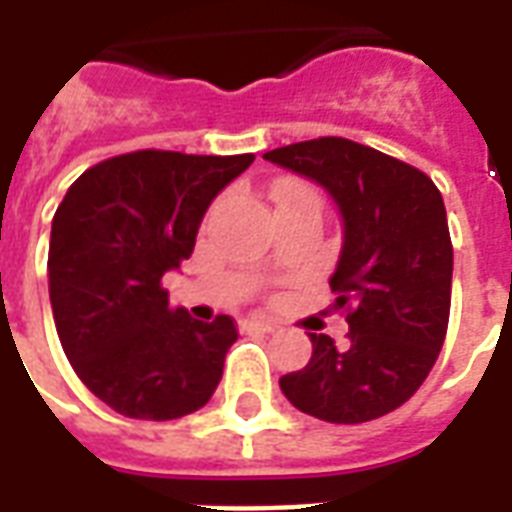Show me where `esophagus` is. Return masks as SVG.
<instances>
[{
  "mask_svg": "<svg viewBox=\"0 0 512 512\" xmlns=\"http://www.w3.org/2000/svg\"><path fill=\"white\" fill-rule=\"evenodd\" d=\"M277 329L271 321H263V318H246L241 321V332H255V334H271Z\"/></svg>",
  "mask_w": 512,
  "mask_h": 512,
  "instance_id": "34e87169",
  "label": "esophagus"
}]
</instances>
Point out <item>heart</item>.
<instances>
[{
  "label": "heart",
  "instance_id": "b5f03b06",
  "mask_svg": "<svg viewBox=\"0 0 512 512\" xmlns=\"http://www.w3.org/2000/svg\"><path fill=\"white\" fill-rule=\"evenodd\" d=\"M279 194H307V197H312L310 191H304V189H293V186H285V189H279Z\"/></svg>",
  "mask_w": 512,
  "mask_h": 512
}]
</instances>
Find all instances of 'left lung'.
Returning <instances> with one entry per match:
<instances>
[{"instance_id": "1", "label": "left lung", "mask_w": 512, "mask_h": 512, "mask_svg": "<svg viewBox=\"0 0 512 512\" xmlns=\"http://www.w3.org/2000/svg\"><path fill=\"white\" fill-rule=\"evenodd\" d=\"M263 158L318 183L337 205L343 246L329 285L351 329L345 351L329 334H310L312 359L279 386L326 422L384 417L422 386L447 334L452 244L439 189L425 172L340 136Z\"/></svg>"}]
</instances>
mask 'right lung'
Returning a JSON list of instances; mask_svg holds the SVG:
<instances>
[{
	"mask_svg": "<svg viewBox=\"0 0 512 512\" xmlns=\"http://www.w3.org/2000/svg\"><path fill=\"white\" fill-rule=\"evenodd\" d=\"M252 161V153H126L79 175L54 213L49 296L62 351L117 414L186 417L222 381L238 340L233 318L202 323L169 310L161 277L191 255L216 194Z\"/></svg>",
	"mask_w": 512,
	"mask_h": 512,
	"instance_id": "1",
	"label": "right lung"
}]
</instances>
